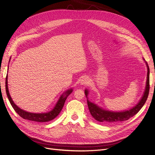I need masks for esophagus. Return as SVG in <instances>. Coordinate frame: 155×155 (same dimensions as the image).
Here are the masks:
<instances>
[{
	"label": "esophagus",
	"instance_id": "34e87169",
	"mask_svg": "<svg viewBox=\"0 0 155 155\" xmlns=\"http://www.w3.org/2000/svg\"><path fill=\"white\" fill-rule=\"evenodd\" d=\"M88 83H89V78L87 77H84L81 79V84L82 85H87L88 84Z\"/></svg>",
	"mask_w": 155,
	"mask_h": 155
}]
</instances>
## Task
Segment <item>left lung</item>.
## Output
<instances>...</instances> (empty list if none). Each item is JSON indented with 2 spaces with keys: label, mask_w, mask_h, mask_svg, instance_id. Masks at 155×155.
Here are the masks:
<instances>
[{
  "label": "left lung",
  "mask_w": 155,
  "mask_h": 155,
  "mask_svg": "<svg viewBox=\"0 0 155 155\" xmlns=\"http://www.w3.org/2000/svg\"><path fill=\"white\" fill-rule=\"evenodd\" d=\"M147 82H146V87L144 95L140 102L137 104L135 107L131 109L124 112H110V111H106L104 109H101V108L98 107L93 103L90 102L87 100V105L89 112L92 116L96 121H98L101 123H119L124 121H127L131 117L135 116L136 114L138 113L139 110L141 109L142 107L144 106L145 103L149 95V92H150V68L147 64ZM85 96H87L88 91H85Z\"/></svg>",
  "instance_id": "left-lung-1"
}]
</instances>
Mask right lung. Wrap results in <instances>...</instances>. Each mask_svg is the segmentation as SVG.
Listing matches in <instances>:
<instances>
[{
	"instance_id": "obj_1",
	"label": "right lung",
	"mask_w": 155,
	"mask_h": 155,
	"mask_svg": "<svg viewBox=\"0 0 155 155\" xmlns=\"http://www.w3.org/2000/svg\"><path fill=\"white\" fill-rule=\"evenodd\" d=\"M5 91H6V94L8 96V98L9 99V101L11 106L13 107L14 110L16 111V112L18 114V115L24 119L30 120L32 121H35V122H40V123H44V122H48L50 121L55 118L57 116L59 115V113L61 112L62 108L64 106V104L65 103V101L67 98L68 95H70L72 89L68 90V91L65 93V96L64 95H62L56 104L55 108L54 109L47 113L45 114H34V113H31V112H27L26 111L23 110L22 109H20L19 107H17L13 101L11 99V96L9 93L8 87V74L5 77Z\"/></svg>"
}]
</instances>
